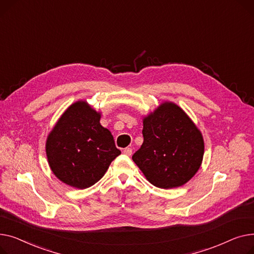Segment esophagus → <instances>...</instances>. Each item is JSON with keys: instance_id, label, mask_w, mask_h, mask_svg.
Listing matches in <instances>:
<instances>
[{"instance_id": "1", "label": "esophagus", "mask_w": 254, "mask_h": 254, "mask_svg": "<svg viewBox=\"0 0 254 254\" xmlns=\"http://www.w3.org/2000/svg\"><path fill=\"white\" fill-rule=\"evenodd\" d=\"M123 153H124L125 155H127V156H131V155H132V148H131V147H126V148H124Z\"/></svg>"}]
</instances>
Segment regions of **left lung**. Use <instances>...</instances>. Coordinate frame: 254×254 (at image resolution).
<instances>
[{"label": "left lung", "instance_id": "left-lung-1", "mask_svg": "<svg viewBox=\"0 0 254 254\" xmlns=\"http://www.w3.org/2000/svg\"><path fill=\"white\" fill-rule=\"evenodd\" d=\"M142 135L143 143L132 160L155 187H182L199 170L202 133L177 104L165 101L144 117Z\"/></svg>", "mask_w": 254, "mask_h": 254}]
</instances>
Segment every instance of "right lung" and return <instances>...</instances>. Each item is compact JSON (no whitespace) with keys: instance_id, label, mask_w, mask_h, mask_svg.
I'll list each match as a JSON object with an SVG mask.
<instances>
[{"instance_id":"add662e5","label":"right lung","mask_w":254,"mask_h":254,"mask_svg":"<svg viewBox=\"0 0 254 254\" xmlns=\"http://www.w3.org/2000/svg\"><path fill=\"white\" fill-rule=\"evenodd\" d=\"M100 113L86 101L72 103L49 133L46 154L54 175L67 186L86 189L96 184L121 151Z\"/></svg>"}]
</instances>
